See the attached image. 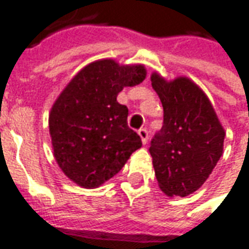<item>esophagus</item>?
<instances>
[{"mask_svg": "<svg viewBox=\"0 0 249 249\" xmlns=\"http://www.w3.org/2000/svg\"><path fill=\"white\" fill-rule=\"evenodd\" d=\"M139 136L141 137V141H142V144H146L148 142V130L145 128H142V129L139 130Z\"/></svg>", "mask_w": 249, "mask_h": 249, "instance_id": "esophagus-1", "label": "esophagus"}]
</instances>
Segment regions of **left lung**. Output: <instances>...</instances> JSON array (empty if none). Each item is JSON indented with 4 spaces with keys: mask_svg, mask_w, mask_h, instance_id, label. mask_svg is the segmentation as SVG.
Returning <instances> with one entry per match:
<instances>
[{
    "mask_svg": "<svg viewBox=\"0 0 249 249\" xmlns=\"http://www.w3.org/2000/svg\"><path fill=\"white\" fill-rule=\"evenodd\" d=\"M164 109L162 128L151 141L157 183L168 196H188L201 187L223 155L225 132L209 98L188 77L167 81L152 73Z\"/></svg>",
    "mask_w": 249,
    "mask_h": 249,
    "instance_id": "obj_1",
    "label": "left lung"
}]
</instances>
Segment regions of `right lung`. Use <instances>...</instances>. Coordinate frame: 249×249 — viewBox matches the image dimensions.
<instances>
[{
  "instance_id": "obj_1",
  "label": "right lung",
  "mask_w": 249,
  "mask_h": 249,
  "mask_svg": "<svg viewBox=\"0 0 249 249\" xmlns=\"http://www.w3.org/2000/svg\"><path fill=\"white\" fill-rule=\"evenodd\" d=\"M145 76L144 65L104 58L82 68L57 97L49 114L53 153L77 185L100 187L141 148L140 136L128 126V108L117 103V94Z\"/></svg>"
}]
</instances>
